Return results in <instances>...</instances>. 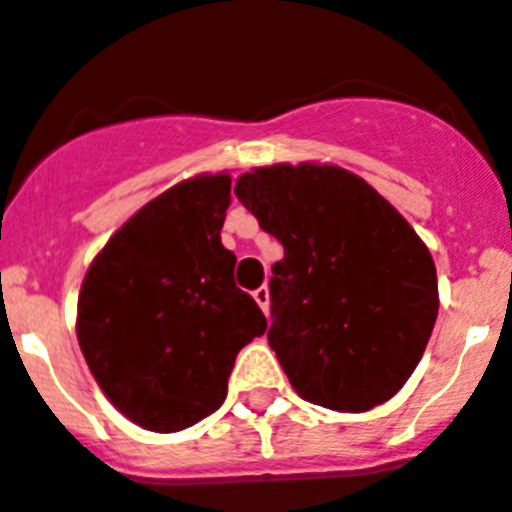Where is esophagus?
Returning <instances> with one entry per match:
<instances>
[{
    "mask_svg": "<svg viewBox=\"0 0 512 512\" xmlns=\"http://www.w3.org/2000/svg\"><path fill=\"white\" fill-rule=\"evenodd\" d=\"M255 302L260 304V309H263L265 315H268V309H270V291H268V286H260V289L255 291Z\"/></svg>",
    "mask_w": 512,
    "mask_h": 512,
    "instance_id": "obj_1",
    "label": "esophagus"
}]
</instances>
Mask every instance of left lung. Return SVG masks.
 <instances>
[{"label": "left lung", "mask_w": 512, "mask_h": 512, "mask_svg": "<svg viewBox=\"0 0 512 512\" xmlns=\"http://www.w3.org/2000/svg\"><path fill=\"white\" fill-rule=\"evenodd\" d=\"M239 203L283 244L268 343L304 401L369 411L422 359L437 270L393 205L341 166L276 163L236 179Z\"/></svg>", "instance_id": "obj_1"}]
</instances>
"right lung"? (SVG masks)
Returning <instances> with one entry per match:
<instances>
[{
  "label": "right lung",
  "instance_id": "right-lung-1",
  "mask_svg": "<svg viewBox=\"0 0 512 512\" xmlns=\"http://www.w3.org/2000/svg\"><path fill=\"white\" fill-rule=\"evenodd\" d=\"M229 203V174L179 182L137 210L85 273L80 351L106 398L150 432L213 414L236 354L268 328L221 244Z\"/></svg>",
  "mask_w": 512,
  "mask_h": 512
}]
</instances>
